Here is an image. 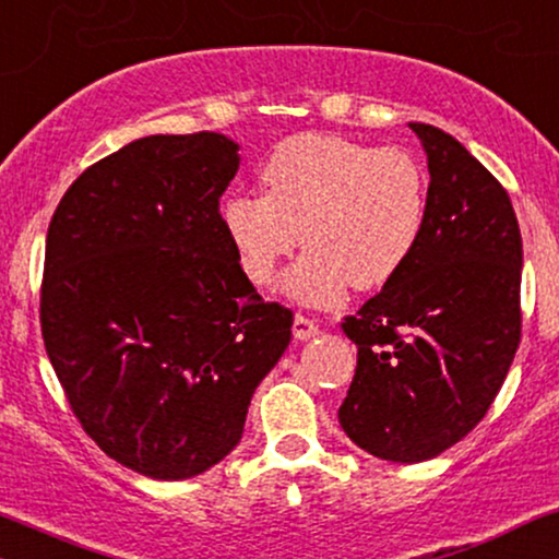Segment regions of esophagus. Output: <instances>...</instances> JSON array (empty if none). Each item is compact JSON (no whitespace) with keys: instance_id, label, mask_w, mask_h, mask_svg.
Returning a JSON list of instances; mask_svg holds the SVG:
<instances>
[{"instance_id":"34e87169","label":"esophagus","mask_w":559,"mask_h":559,"mask_svg":"<svg viewBox=\"0 0 559 559\" xmlns=\"http://www.w3.org/2000/svg\"><path fill=\"white\" fill-rule=\"evenodd\" d=\"M317 334H319V326H317L314 322H311V319L301 317V314L294 317V340L304 342V340L317 337Z\"/></svg>"}]
</instances>
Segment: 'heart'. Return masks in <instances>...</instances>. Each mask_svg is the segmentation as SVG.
<instances>
[{"instance_id": "obj_1", "label": "heart", "mask_w": 559, "mask_h": 559, "mask_svg": "<svg viewBox=\"0 0 559 559\" xmlns=\"http://www.w3.org/2000/svg\"><path fill=\"white\" fill-rule=\"evenodd\" d=\"M258 193H233L219 222L250 284L273 278L296 242L304 258L284 294L326 307L355 292H378L399 275L427 219V176L404 147H370L337 135H294L260 168Z\"/></svg>"}]
</instances>
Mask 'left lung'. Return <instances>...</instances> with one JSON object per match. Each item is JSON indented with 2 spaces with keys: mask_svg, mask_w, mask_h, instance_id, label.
Here are the masks:
<instances>
[{
  "mask_svg": "<svg viewBox=\"0 0 559 559\" xmlns=\"http://www.w3.org/2000/svg\"><path fill=\"white\" fill-rule=\"evenodd\" d=\"M427 155L414 255L347 317L357 368L340 427L391 463H421L486 416L522 337V233L509 193L463 143L408 122Z\"/></svg>",
  "mask_w": 559,
  "mask_h": 559,
  "instance_id": "left-lung-1",
  "label": "left lung"
}]
</instances>
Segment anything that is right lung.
Wrapping results in <instances>:
<instances>
[{"instance_id": "add662e5", "label": "right lung", "mask_w": 559, "mask_h": 559, "mask_svg": "<svg viewBox=\"0 0 559 559\" xmlns=\"http://www.w3.org/2000/svg\"><path fill=\"white\" fill-rule=\"evenodd\" d=\"M237 151L219 132L132 140L71 183L48 227L50 366L86 435L155 480L237 448L292 342V311L260 299L222 229Z\"/></svg>"}]
</instances>
